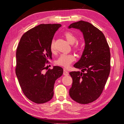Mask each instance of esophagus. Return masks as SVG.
Returning <instances> with one entry per match:
<instances>
[{
    "mask_svg": "<svg viewBox=\"0 0 124 124\" xmlns=\"http://www.w3.org/2000/svg\"><path fill=\"white\" fill-rule=\"evenodd\" d=\"M63 75H69V73L68 71H67V70H66V69L64 68L63 69Z\"/></svg>",
    "mask_w": 124,
    "mask_h": 124,
    "instance_id": "esophagus-1",
    "label": "esophagus"
}]
</instances>
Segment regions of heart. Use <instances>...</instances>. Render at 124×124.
<instances>
[{
    "label": "heart",
    "mask_w": 124,
    "mask_h": 124,
    "mask_svg": "<svg viewBox=\"0 0 124 124\" xmlns=\"http://www.w3.org/2000/svg\"><path fill=\"white\" fill-rule=\"evenodd\" d=\"M64 36L67 41L70 44H74L77 41V37L73 34L72 33L67 32L65 33ZM74 48L75 50H79L80 48V45L78 43L75 44L74 45ZM50 50L52 52H54L55 50V46H54V40H52L50 45ZM75 60V56L73 54H61L56 60V64L64 67H68L70 66V64L73 62Z\"/></svg>",
    "instance_id": "obj_1"
}]
</instances>
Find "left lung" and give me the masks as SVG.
<instances>
[{"mask_svg":"<svg viewBox=\"0 0 124 124\" xmlns=\"http://www.w3.org/2000/svg\"><path fill=\"white\" fill-rule=\"evenodd\" d=\"M79 29L83 33L85 48L82 56L74 65L81 72H71L73 83L70 95L79 103L88 104L101 95L110 70V49L101 31L89 22L80 21L68 28Z\"/></svg>","mask_w":124,"mask_h":124,"instance_id":"8db88e82","label":"left lung"}]
</instances>
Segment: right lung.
Returning a JSON list of instances; mask_svg holds the SVG:
<instances>
[{
	"label": "right lung",
	"mask_w": 124,
	"mask_h": 124,
	"mask_svg": "<svg viewBox=\"0 0 124 124\" xmlns=\"http://www.w3.org/2000/svg\"><path fill=\"white\" fill-rule=\"evenodd\" d=\"M60 27V24H39L22 35L17 48L16 76L24 95L35 103L52 99L55 81L63 72L59 66L44 72L48 60L52 59L50 43Z\"/></svg>",
	"instance_id": "add662e5"
}]
</instances>
